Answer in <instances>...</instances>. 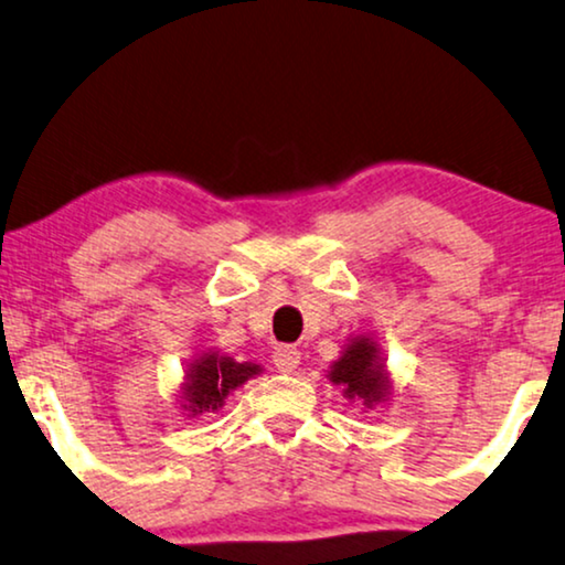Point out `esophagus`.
<instances>
[{
	"mask_svg": "<svg viewBox=\"0 0 565 565\" xmlns=\"http://www.w3.org/2000/svg\"><path fill=\"white\" fill-rule=\"evenodd\" d=\"M273 362H275V367L280 370V373H292V370H296L298 362H300V352L290 344H280V347H275Z\"/></svg>",
	"mask_w": 565,
	"mask_h": 565,
	"instance_id": "34e87169",
	"label": "esophagus"
}]
</instances>
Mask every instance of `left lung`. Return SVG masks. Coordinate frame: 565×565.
I'll return each instance as SVG.
<instances>
[{
    "label": "left lung",
    "mask_w": 565,
    "mask_h": 565,
    "mask_svg": "<svg viewBox=\"0 0 565 565\" xmlns=\"http://www.w3.org/2000/svg\"><path fill=\"white\" fill-rule=\"evenodd\" d=\"M331 383L342 385L347 398H362L365 404L381 401L385 393L383 365L377 362L375 347L367 339H354L347 352L331 367Z\"/></svg>",
    "instance_id": "left-lung-1"
}]
</instances>
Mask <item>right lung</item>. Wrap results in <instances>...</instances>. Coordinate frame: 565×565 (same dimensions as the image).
<instances>
[{"instance_id":"right-lung-1","label":"right lung","mask_w":565,"mask_h":565,"mask_svg":"<svg viewBox=\"0 0 565 565\" xmlns=\"http://www.w3.org/2000/svg\"><path fill=\"white\" fill-rule=\"evenodd\" d=\"M257 373L259 365H252V362H236L231 358L205 354L188 373L190 383L184 388V396L190 401V412H215V408L223 406L231 391Z\"/></svg>"}]
</instances>
